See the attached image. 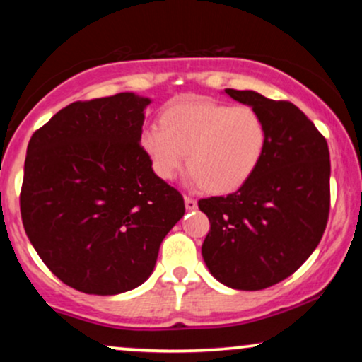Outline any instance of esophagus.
<instances>
[{
  "mask_svg": "<svg viewBox=\"0 0 362 362\" xmlns=\"http://www.w3.org/2000/svg\"><path fill=\"white\" fill-rule=\"evenodd\" d=\"M184 202H185V209L187 211H194L197 209V201L192 197H184Z\"/></svg>",
  "mask_w": 362,
  "mask_h": 362,
  "instance_id": "esophagus-1",
  "label": "esophagus"
}]
</instances>
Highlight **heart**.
<instances>
[{"mask_svg": "<svg viewBox=\"0 0 362 362\" xmlns=\"http://www.w3.org/2000/svg\"><path fill=\"white\" fill-rule=\"evenodd\" d=\"M161 120L163 127L149 126L141 132V146L161 180H173L189 155L190 185L233 192L257 172L267 148L264 119L248 105L175 103Z\"/></svg>", "mask_w": 362, "mask_h": 362, "instance_id": "b5f03b06", "label": "heart"}]
</instances>
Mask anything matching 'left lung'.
Returning a JSON list of instances; mask_svg holds the SVG:
<instances>
[{"label": "left lung", "mask_w": 362, "mask_h": 362, "mask_svg": "<svg viewBox=\"0 0 362 362\" xmlns=\"http://www.w3.org/2000/svg\"><path fill=\"white\" fill-rule=\"evenodd\" d=\"M224 93L262 115L267 148L236 192L199 201L211 223L202 259L221 284L259 291L296 272L322 240L330 209V153L315 124L291 102L253 90Z\"/></svg>", "instance_id": "8db88e82"}]
</instances>
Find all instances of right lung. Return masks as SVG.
I'll use <instances>...</instances> for the list:
<instances>
[{
  "mask_svg": "<svg viewBox=\"0 0 362 362\" xmlns=\"http://www.w3.org/2000/svg\"><path fill=\"white\" fill-rule=\"evenodd\" d=\"M149 103L132 91L74 102L28 143L25 233L54 276L81 293L110 296L143 284L185 213L141 146Z\"/></svg>",
  "mask_w": 362,
  "mask_h": 362,
  "instance_id": "add662e5",
  "label": "right lung"
}]
</instances>
